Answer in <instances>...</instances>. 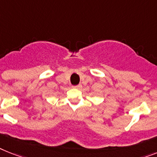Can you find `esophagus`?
Returning <instances> with one entry per match:
<instances>
[{
	"mask_svg": "<svg viewBox=\"0 0 157 157\" xmlns=\"http://www.w3.org/2000/svg\"><path fill=\"white\" fill-rule=\"evenodd\" d=\"M74 88H76V89H81L82 85H81V84H78V85H77V86H74Z\"/></svg>",
	"mask_w": 157,
	"mask_h": 157,
	"instance_id": "1",
	"label": "esophagus"
}]
</instances>
